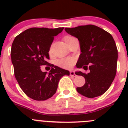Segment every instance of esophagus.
<instances>
[{"label":"esophagus","instance_id":"34e87169","mask_svg":"<svg viewBox=\"0 0 128 128\" xmlns=\"http://www.w3.org/2000/svg\"><path fill=\"white\" fill-rule=\"evenodd\" d=\"M70 75L71 76H74V77L76 76V74H75V72H74V71H73V70H71L70 72Z\"/></svg>","mask_w":128,"mask_h":128}]
</instances>
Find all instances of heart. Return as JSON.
Segmentation results:
<instances>
[{
	"label": "heart",
	"instance_id": "b5f03b06",
	"mask_svg": "<svg viewBox=\"0 0 128 128\" xmlns=\"http://www.w3.org/2000/svg\"><path fill=\"white\" fill-rule=\"evenodd\" d=\"M72 38L70 36H67L65 38ZM75 63V60L72 58H63L61 60H59L57 61V65L60 67L63 68H66V69H69L72 68Z\"/></svg>",
	"mask_w": 128,
	"mask_h": 128
}]
</instances>
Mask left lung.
<instances>
[{
	"label": "left lung",
	"mask_w": 128,
	"mask_h": 128,
	"mask_svg": "<svg viewBox=\"0 0 128 128\" xmlns=\"http://www.w3.org/2000/svg\"><path fill=\"white\" fill-rule=\"evenodd\" d=\"M68 34L80 42L81 54L77 62L78 68L89 69L88 74L76 72L85 79L82 87L76 88L79 94L88 98L104 94L116 75L118 51L112 36L94 25L65 28Z\"/></svg>",
	"instance_id": "1"
}]
</instances>
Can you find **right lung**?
<instances>
[{
	"mask_svg": "<svg viewBox=\"0 0 128 128\" xmlns=\"http://www.w3.org/2000/svg\"><path fill=\"white\" fill-rule=\"evenodd\" d=\"M63 29L30 28L16 36L12 44L11 58L16 80L24 92L34 100L52 97L62 77L70 75L68 70L47 62L54 37ZM42 65L52 67L48 74L41 71Z\"/></svg>",
	"mask_w": 128,
	"mask_h": 128,
	"instance_id": "right-lung-1",
	"label": "right lung"
}]
</instances>
